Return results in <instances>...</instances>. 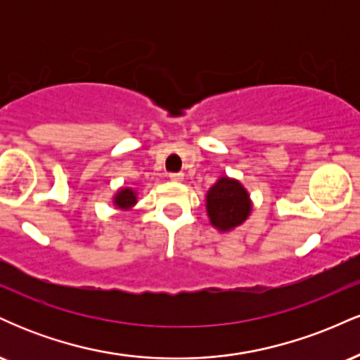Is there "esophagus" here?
<instances>
[{
	"instance_id": "obj_1",
	"label": "esophagus",
	"mask_w": 360,
	"mask_h": 360,
	"mask_svg": "<svg viewBox=\"0 0 360 360\" xmlns=\"http://www.w3.org/2000/svg\"><path fill=\"white\" fill-rule=\"evenodd\" d=\"M169 179L174 181V183H179V181L184 179V174L183 172H171V174H169Z\"/></svg>"
}]
</instances>
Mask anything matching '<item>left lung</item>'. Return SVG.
Listing matches in <instances>:
<instances>
[{"mask_svg":"<svg viewBox=\"0 0 360 360\" xmlns=\"http://www.w3.org/2000/svg\"><path fill=\"white\" fill-rule=\"evenodd\" d=\"M250 212V194L238 179L221 176L206 193V213L218 232H230L240 226Z\"/></svg>","mask_w":360,"mask_h":360,"instance_id":"obj_1","label":"left lung"}]
</instances>
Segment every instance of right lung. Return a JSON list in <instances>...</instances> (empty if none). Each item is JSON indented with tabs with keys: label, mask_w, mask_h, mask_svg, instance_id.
Listing matches in <instances>:
<instances>
[{
	"label": "right lung",
	"mask_w": 360,
	"mask_h": 360,
	"mask_svg": "<svg viewBox=\"0 0 360 360\" xmlns=\"http://www.w3.org/2000/svg\"><path fill=\"white\" fill-rule=\"evenodd\" d=\"M113 205L117 206L122 212H128L137 205V193L131 188H122L118 189L117 194L113 196Z\"/></svg>",
	"instance_id": "obj_1"
}]
</instances>
